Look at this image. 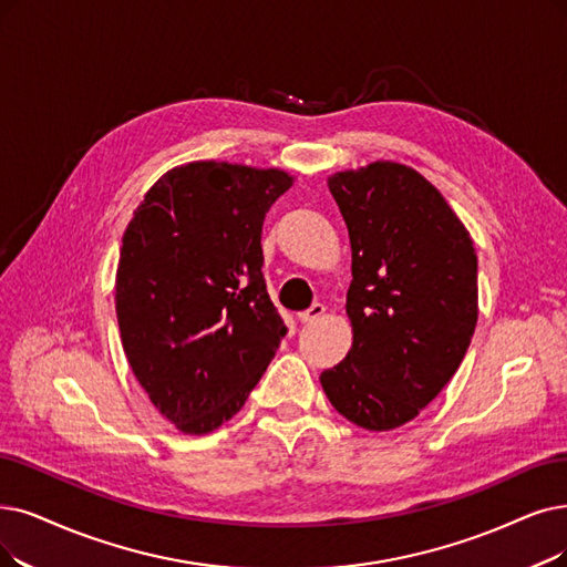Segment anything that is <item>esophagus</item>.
I'll return each mask as SVG.
<instances>
[{
	"label": "esophagus",
	"instance_id": "obj_1",
	"mask_svg": "<svg viewBox=\"0 0 567 567\" xmlns=\"http://www.w3.org/2000/svg\"><path fill=\"white\" fill-rule=\"evenodd\" d=\"M323 313H326V307H323L321 302H316V305H311L307 311H300V313H298V321H300V323H313V321H319Z\"/></svg>",
	"mask_w": 567,
	"mask_h": 567
}]
</instances>
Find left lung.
Here are the masks:
<instances>
[{"instance_id": "obj_1", "label": "left lung", "mask_w": 567, "mask_h": 567, "mask_svg": "<svg viewBox=\"0 0 567 567\" xmlns=\"http://www.w3.org/2000/svg\"><path fill=\"white\" fill-rule=\"evenodd\" d=\"M328 188L351 241L353 344L321 386L339 414L383 433L416 419L461 368L480 313L477 254L412 167L377 161L334 172Z\"/></svg>"}]
</instances>
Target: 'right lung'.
<instances>
[{"label":"right lung","instance_id":"1","mask_svg":"<svg viewBox=\"0 0 567 567\" xmlns=\"http://www.w3.org/2000/svg\"><path fill=\"white\" fill-rule=\"evenodd\" d=\"M284 169L197 161L163 174L127 223L116 316L130 368L186 435L230 421L286 326L262 279V220Z\"/></svg>","mask_w":567,"mask_h":567}]
</instances>
